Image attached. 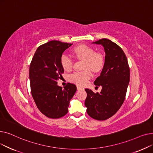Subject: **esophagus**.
I'll list each match as a JSON object with an SVG mask.
<instances>
[{
	"instance_id": "obj_1",
	"label": "esophagus",
	"mask_w": 153,
	"mask_h": 153,
	"mask_svg": "<svg viewBox=\"0 0 153 153\" xmlns=\"http://www.w3.org/2000/svg\"><path fill=\"white\" fill-rule=\"evenodd\" d=\"M77 89L78 91H80V90L84 89V88L82 87H81V86H79V85H77Z\"/></svg>"
}]
</instances>
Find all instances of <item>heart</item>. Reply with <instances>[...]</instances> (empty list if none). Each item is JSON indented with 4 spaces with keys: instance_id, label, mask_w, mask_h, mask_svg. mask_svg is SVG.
Returning a JSON list of instances; mask_svg holds the SVG:
<instances>
[{
    "instance_id": "1",
    "label": "heart",
    "mask_w": 153,
    "mask_h": 153,
    "mask_svg": "<svg viewBox=\"0 0 153 153\" xmlns=\"http://www.w3.org/2000/svg\"><path fill=\"white\" fill-rule=\"evenodd\" d=\"M74 53L79 59L84 60L83 71L75 72L69 76V81L79 85H85L88 80L92 77L91 69L94 72L100 71L104 65L103 55L100 52H95L94 48L85 44L78 45L73 50ZM60 62L64 70L69 71L73 66V60L66 54H63Z\"/></svg>"
}]
</instances>
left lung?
I'll list each match as a JSON object with an SVG mask.
<instances>
[{"mask_svg": "<svg viewBox=\"0 0 153 153\" xmlns=\"http://www.w3.org/2000/svg\"><path fill=\"white\" fill-rule=\"evenodd\" d=\"M93 43L102 45L105 52L103 69L94 82L102 89L100 93L85 89V105L91 117L105 120L115 114L124 102L130 82V67L123 50L114 42L102 38Z\"/></svg>", "mask_w": 153, "mask_h": 153, "instance_id": "left-lung-1", "label": "left lung"}]
</instances>
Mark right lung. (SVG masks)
Returning <instances> with one entry per match:
<instances>
[{
  "label": "right lung",
  "instance_id": "1",
  "mask_svg": "<svg viewBox=\"0 0 153 153\" xmlns=\"http://www.w3.org/2000/svg\"><path fill=\"white\" fill-rule=\"evenodd\" d=\"M72 45L53 40L40 45L30 63L29 77L32 97L39 110L48 118L55 119L65 115L69 102L77 90L73 84H67L64 89L57 84L64 72L61 57Z\"/></svg>",
  "mask_w": 153,
  "mask_h": 153
}]
</instances>
